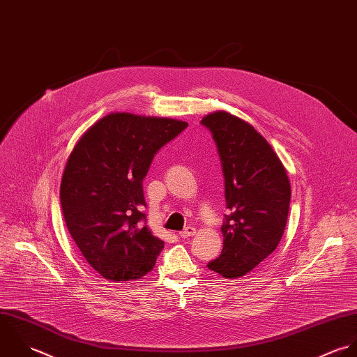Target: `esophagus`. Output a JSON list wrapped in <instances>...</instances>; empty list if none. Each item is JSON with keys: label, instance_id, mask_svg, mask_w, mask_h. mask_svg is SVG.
Wrapping results in <instances>:
<instances>
[{"label": "esophagus", "instance_id": "esophagus-1", "mask_svg": "<svg viewBox=\"0 0 357 357\" xmlns=\"http://www.w3.org/2000/svg\"><path fill=\"white\" fill-rule=\"evenodd\" d=\"M195 234H197V229H195V227H185V229L180 233V237H192V236H195Z\"/></svg>", "mask_w": 357, "mask_h": 357}]
</instances>
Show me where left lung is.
Listing matches in <instances>:
<instances>
[{
	"label": "left lung",
	"mask_w": 357,
	"mask_h": 357,
	"mask_svg": "<svg viewBox=\"0 0 357 357\" xmlns=\"http://www.w3.org/2000/svg\"><path fill=\"white\" fill-rule=\"evenodd\" d=\"M201 123L218 145L231 212L222 226L223 250L208 267L225 278H241L281 241L291 201L289 178L271 145L248 121L218 111Z\"/></svg>",
	"instance_id": "obj_1"
}]
</instances>
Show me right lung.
<instances>
[{
    "label": "right lung",
    "mask_w": 357,
    "mask_h": 357,
    "mask_svg": "<svg viewBox=\"0 0 357 357\" xmlns=\"http://www.w3.org/2000/svg\"><path fill=\"white\" fill-rule=\"evenodd\" d=\"M183 120L116 112L96 121L70 152L61 181L66 227L84 259L109 281L148 274L163 249L142 223V180Z\"/></svg>",
    "instance_id": "add662e5"
}]
</instances>
